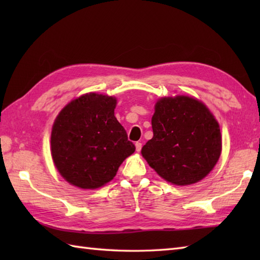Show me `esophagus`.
Returning a JSON list of instances; mask_svg holds the SVG:
<instances>
[{
	"label": "esophagus",
	"mask_w": 260,
	"mask_h": 260,
	"mask_svg": "<svg viewBox=\"0 0 260 260\" xmlns=\"http://www.w3.org/2000/svg\"><path fill=\"white\" fill-rule=\"evenodd\" d=\"M135 147H136V151L137 152H141V150H142V143L136 142L135 143Z\"/></svg>",
	"instance_id": "34e87169"
}]
</instances>
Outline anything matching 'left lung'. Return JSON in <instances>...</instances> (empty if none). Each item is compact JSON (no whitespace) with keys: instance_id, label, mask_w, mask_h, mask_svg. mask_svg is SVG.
I'll return each instance as SVG.
<instances>
[{"instance_id":"8db88e82","label":"left lung","mask_w":260,"mask_h":260,"mask_svg":"<svg viewBox=\"0 0 260 260\" xmlns=\"http://www.w3.org/2000/svg\"><path fill=\"white\" fill-rule=\"evenodd\" d=\"M152 128L153 137L142 147V155L170 183H197L217 164L222 147L220 127L213 114L198 99H158Z\"/></svg>"}]
</instances>
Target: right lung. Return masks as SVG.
<instances>
[{
  "mask_svg": "<svg viewBox=\"0 0 260 260\" xmlns=\"http://www.w3.org/2000/svg\"><path fill=\"white\" fill-rule=\"evenodd\" d=\"M115 97L89 92L71 101L54 120L51 155L58 172L80 189H98L114 179L135 152L114 115Z\"/></svg>",
  "mask_w": 260,
  "mask_h": 260,
  "instance_id": "obj_1",
  "label": "right lung"
}]
</instances>
